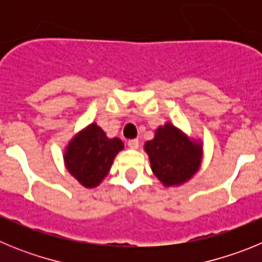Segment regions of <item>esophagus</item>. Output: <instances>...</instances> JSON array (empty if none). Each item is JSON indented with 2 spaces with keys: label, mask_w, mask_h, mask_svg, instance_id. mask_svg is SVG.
Segmentation results:
<instances>
[{
  "label": "esophagus",
  "mask_w": 262,
  "mask_h": 262,
  "mask_svg": "<svg viewBox=\"0 0 262 262\" xmlns=\"http://www.w3.org/2000/svg\"><path fill=\"white\" fill-rule=\"evenodd\" d=\"M127 145H128L131 149H138L139 140L138 139H131V140H128V142H127Z\"/></svg>",
  "instance_id": "esophagus-1"
}]
</instances>
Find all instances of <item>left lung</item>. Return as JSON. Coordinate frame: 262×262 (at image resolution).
I'll return each mask as SVG.
<instances>
[{
  "label": "left lung",
  "instance_id": "left-lung-1",
  "mask_svg": "<svg viewBox=\"0 0 262 262\" xmlns=\"http://www.w3.org/2000/svg\"><path fill=\"white\" fill-rule=\"evenodd\" d=\"M154 174L164 186H180L194 177L202 163V143L166 122L144 144Z\"/></svg>",
  "mask_w": 262,
  "mask_h": 262
}]
</instances>
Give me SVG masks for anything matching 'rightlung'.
<instances>
[{"instance_id": "add662e5", "label": "right lung", "mask_w": 262, "mask_h": 262, "mask_svg": "<svg viewBox=\"0 0 262 262\" xmlns=\"http://www.w3.org/2000/svg\"><path fill=\"white\" fill-rule=\"evenodd\" d=\"M123 148L120 139L107 138L97 123H90L71 139L64 152V164L82 186L92 189L103 181Z\"/></svg>"}]
</instances>
